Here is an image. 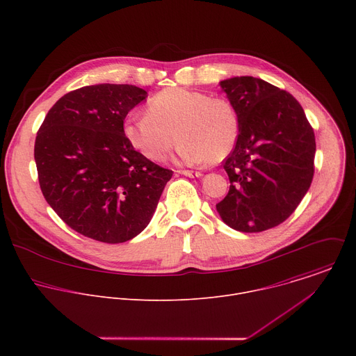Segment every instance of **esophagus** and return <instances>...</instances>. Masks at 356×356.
I'll list each match as a JSON object with an SVG mask.
<instances>
[{
	"label": "esophagus",
	"mask_w": 356,
	"mask_h": 356,
	"mask_svg": "<svg viewBox=\"0 0 356 356\" xmlns=\"http://www.w3.org/2000/svg\"><path fill=\"white\" fill-rule=\"evenodd\" d=\"M181 175L187 176V177H201L202 173L197 172V170H181Z\"/></svg>",
	"instance_id": "34e87169"
}]
</instances>
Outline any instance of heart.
I'll return each instance as SVG.
<instances>
[{
    "label": "heart",
    "instance_id": "1",
    "mask_svg": "<svg viewBox=\"0 0 356 356\" xmlns=\"http://www.w3.org/2000/svg\"><path fill=\"white\" fill-rule=\"evenodd\" d=\"M180 138L177 155L184 163L220 162L239 135L235 107L225 98L186 88H166L149 99L146 114L131 113L124 135L145 158L161 162Z\"/></svg>",
    "mask_w": 356,
    "mask_h": 356
}]
</instances>
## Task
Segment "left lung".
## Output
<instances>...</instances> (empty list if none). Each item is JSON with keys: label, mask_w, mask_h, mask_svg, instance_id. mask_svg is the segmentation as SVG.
<instances>
[{"label": "left lung", "mask_w": 356, "mask_h": 356, "mask_svg": "<svg viewBox=\"0 0 356 356\" xmlns=\"http://www.w3.org/2000/svg\"><path fill=\"white\" fill-rule=\"evenodd\" d=\"M239 118V135L224 169L229 191L217 204L221 220L241 232H261L287 220L310 188L316 138L287 91L239 76L220 81Z\"/></svg>", "instance_id": "1"}]
</instances>
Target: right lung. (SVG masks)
<instances>
[{"instance_id": "right-lung-1", "label": "right lung", "mask_w": 356, "mask_h": 356, "mask_svg": "<svg viewBox=\"0 0 356 356\" xmlns=\"http://www.w3.org/2000/svg\"><path fill=\"white\" fill-rule=\"evenodd\" d=\"M147 92L94 84L65 94L35 140L40 190L76 232L106 243L135 238L150 222L173 172L136 152L124 120Z\"/></svg>"}]
</instances>
